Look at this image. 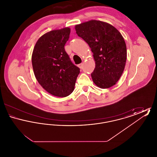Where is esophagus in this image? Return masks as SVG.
<instances>
[{"label":"esophagus","mask_w":157,"mask_h":157,"mask_svg":"<svg viewBox=\"0 0 157 157\" xmlns=\"http://www.w3.org/2000/svg\"><path fill=\"white\" fill-rule=\"evenodd\" d=\"M78 67H79L80 69H82V67H83V63H80V64H79L78 65Z\"/></svg>","instance_id":"obj_1"}]
</instances>
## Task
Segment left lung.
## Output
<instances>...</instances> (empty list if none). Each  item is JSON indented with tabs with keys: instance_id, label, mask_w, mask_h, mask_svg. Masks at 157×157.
Masks as SVG:
<instances>
[{
	"instance_id": "1",
	"label": "left lung",
	"mask_w": 157,
	"mask_h": 157,
	"mask_svg": "<svg viewBox=\"0 0 157 157\" xmlns=\"http://www.w3.org/2000/svg\"><path fill=\"white\" fill-rule=\"evenodd\" d=\"M77 35L90 46L95 62L91 76L100 88L116 84L127 60V46L120 32L108 23L91 20L75 25Z\"/></svg>"
}]
</instances>
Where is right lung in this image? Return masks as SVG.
Returning a JSON list of instances; mask_svg holds the SVG:
<instances>
[{"label":"right lung","mask_w":157,"mask_h":157,"mask_svg":"<svg viewBox=\"0 0 157 157\" xmlns=\"http://www.w3.org/2000/svg\"><path fill=\"white\" fill-rule=\"evenodd\" d=\"M71 32L68 27L43 35L34 47L32 63L37 82L48 93L66 97L74 90L79 68L74 65L65 51Z\"/></svg>","instance_id":"obj_1"}]
</instances>
